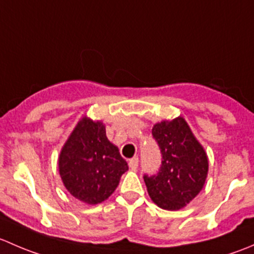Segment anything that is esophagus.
I'll return each instance as SVG.
<instances>
[{
    "label": "esophagus",
    "instance_id": "1",
    "mask_svg": "<svg viewBox=\"0 0 254 254\" xmlns=\"http://www.w3.org/2000/svg\"><path fill=\"white\" fill-rule=\"evenodd\" d=\"M129 167L132 171H136L139 167V157H132L131 160H129Z\"/></svg>",
    "mask_w": 254,
    "mask_h": 254
}]
</instances>
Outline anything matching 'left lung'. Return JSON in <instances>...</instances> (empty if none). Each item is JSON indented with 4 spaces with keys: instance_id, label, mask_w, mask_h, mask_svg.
Masks as SVG:
<instances>
[{
    "instance_id": "obj_1",
    "label": "left lung",
    "mask_w": 254,
    "mask_h": 254,
    "mask_svg": "<svg viewBox=\"0 0 254 254\" xmlns=\"http://www.w3.org/2000/svg\"><path fill=\"white\" fill-rule=\"evenodd\" d=\"M162 162L156 175H143L150 198L166 210H178L193 200L205 183L207 157L183 118L161 122L152 129Z\"/></svg>"
}]
</instances>
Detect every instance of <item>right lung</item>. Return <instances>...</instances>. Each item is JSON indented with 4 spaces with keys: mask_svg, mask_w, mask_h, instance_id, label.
I'll return each instance as SVG.
<instances>
[{
    "mask_svg": "<svg viewBox=\"0 0 254 254\" xmlns=\"http://www.w3.org/2000/svg\"><path fill=\"white\" fill-rule=\"evenodd\" d=\"M127 170L117 146L107 139L104 125L88 118L79 120L59 157L66 189L92 205L109 198Z\"/></svg>",
    "mask_w": 254,
    "mask_h": 254,
    "instance_id": "1",
    "label": "right lung"
}]
</instances>
